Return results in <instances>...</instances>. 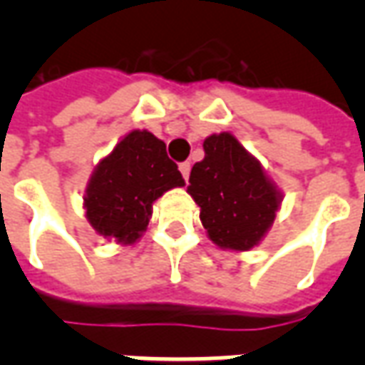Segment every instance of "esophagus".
<instances>
[{"instance_id":"esophagus-1","label":"esophagus","mask_w":365,"mask_h":365,"mask_svg":"<svg viewBox=\"0 0 365 365\" xmlns=\"http://www.w3.org/2000/svg\"><path fill=\"white\" fill-rule=\"evenodd\" d=\"M180 172H182L183 180L187 182V178H190V172H191V164H190V162H183V164H180Z\"/></svg>"}]
</instances>
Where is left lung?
<instances>
[{
  "instance_id": "1",
  "label": "left lung",
  "mask_w": 365,
  "mask_h": 365,
  "mask_svg": "<svg viewBox=\"0 0 365 365\" xmlns=\"http://www.w3.org/2000/svg\"><path fill=\"white\" fill-rule=\"evenodd\" d=\"M203 150L205 158L191 168L187 185L201 225L221 250L248 252L272 229L283 191L232 133L209 135Z\"/></svg>"
}]
</instances>
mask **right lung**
I'll return each mask as SVG.
<instances>
[{"mask_svg":"<svg viewBox=\"0 0 365 365\" xmlns=\"http://www.w3.org/2000/svg\"><path fill=\"white\" fill-rule=\"evenodd\" d=\"M183 185L164 140L133 128L93 168L83 191L86 219L101 238L133 246L146 232L154 201Z\"/></svg>","mask_w":365,"mask_h":365,"instance_id":"add662e5","label":"right lung"}]
</instances>
